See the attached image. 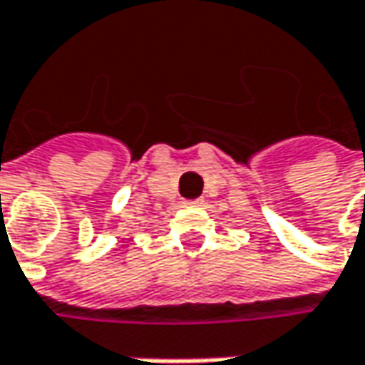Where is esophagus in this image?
<instances>
[{"label": "esophagus", "mask_w": 365, "mask_h": 365, "mask_svg": "<svg viewBox=\"0 0 365 365\" xmlns=\"http://www.w3.org/2000/svg\"><path fill=\"white\" fill-rule=\"evenodd\" d=\"M183 204H187V206H200V204H202V200H185Z\"/></svg>", "instance_id": "esophagus-1"}]
</instances>
